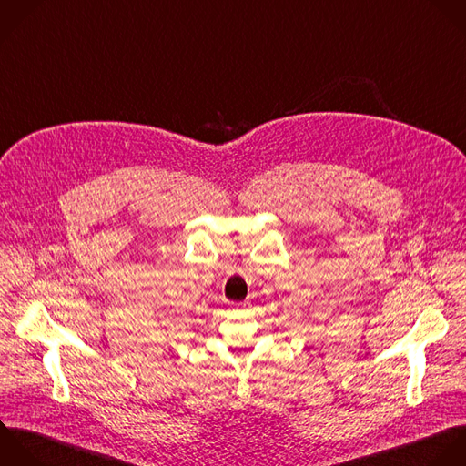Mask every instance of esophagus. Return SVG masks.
Instances as JSON below:
<instances>
[{
	"mask_svg": "<svg viewBox=\"0 0 466 466\" xmlns=\"http://www.w3.org/2000/svg\"><path fill=\"white\" fill-rule=\"evenodd\" d=\"M234 309H236V310H239V309H245V303H239V305H234Z\"/></svg>",
	"mask_w": 466,
	"mask_h": 466,
	"instance_id": "1",
	"label": "esophagus"
}]
</instances>
